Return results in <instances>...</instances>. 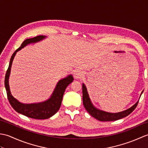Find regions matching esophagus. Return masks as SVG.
<instances>
[{
    "instance_id": "1",
    "label": "esophagus",
    "mask_w": 148,
    "mask_h": 148,
    "mask_svg": "<svg viewBox=\"0 0 148 148\" xmlns=\"http://www.w3.org/2000/svg\"><path fill=\"white\" fill-rule=\"evenodd\" d=\"M75 77H76V78H79L81 75H82V74H81V72L80 71H76V72H75Z\"/></svg>"
}]
</instances>
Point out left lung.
I'll list each match as a JSON object with an SVG mask.
<instances>
[{"label":"left lung","instance_id":"obj_1","mask_svg":"<svg viewBox=\"0 0 148 148\" xmlns=\"http://www.w3.org/2000/svg\"><path fill=\"white\" fill-rule=\"evenodd\" d=\"M143 92H142L143 93ZM83 103L84 107L85 108L86 111L88 112L89 114L92 116L93 118H96L99 121H111L118 120L124 117H126L129 115L131 112H132L136 108V107L139 103V101L136 102L132 108L127 109L126 111H122L118 113H110L108 112H104L96 109L94 107L89 98L88 94L86 88L84 84H83Z\"/></svg>","mask_w":148,"mask_h":148}]
</instances>
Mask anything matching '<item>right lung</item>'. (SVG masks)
<instances>
[{"label":"right lung","mask_w":148,"mask_h":148,"mask_svg":"<svg viewBox=\"0 0 148 148\" xmlns=\"http://www.w3.org/2000/svg\"><path fill=\"white\" fill-rule=\"evenodd\" d=\"M44 38H45V36H38L33 37V38L27 39L24 40L23 43L21 44V46L16 50L11 56L8 69L7 71H6L4 81V84L6 92H7L8 99L11 106L12 107V108L18 113L26 116L27 117L38 119H48L51 117L52 116L54 115L58 111V109L60 108L63 95H64L66 88L67 87L69 84L72 82V81L74 79L71 75H70L67 77L64 78V79L60 81L57 85H56L51 98L44 102L25 104V103H22L18 102L16 99H14L12 96L10 90H9V74H10L12 62V60H13L16 53L19 50L23 48V47L27 46L28 44L38 42Z\"/></svg>","instance_id":"1"}]
</instances>
